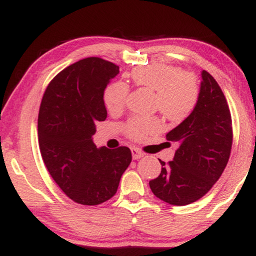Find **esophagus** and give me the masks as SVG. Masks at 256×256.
Listing matches in <instances>:
<instances>
[{
    "instance_id": "34e87169",
    "label": "esophagus",
    "mask_w": 256,
    "mask_h": 256,
    "mask_svg": "<svg viewBox=\"0 0 256 256\" xmlns=\"http://www.w3.org/2000/svg\"><path fill=\"white\" fill-rule=\"evenodd\" d=\"M131 152H132V158H134V160H138V158L144 156V152H140L138 148H132Z\"/></svg>"
}]
</instances>
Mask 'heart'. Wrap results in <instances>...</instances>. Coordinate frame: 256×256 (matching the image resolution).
<instances>
[{"label": "heart", "mask_w": 256, "mask_h": 256, "mask_svg": "<svg viewBox=\"0 0 256 256\" xmlns=\"http://www.w3.org/2000/svg\"><path fill=\"white\" fill-rule=\"evenodd\" d=\"M130 78L136 86L154 92V104L165 118L180 122L194 110L198 100V85L192 73L182 72L171 64H155L138 67ZM128 89L122 82L107 85L104 91V104L110 113H118L124 108ZM158 122L152 118H134L126 125L131 138L140 140L158 128Z\"/></svg>", "instance_id": "obj_1"}]
</instances>
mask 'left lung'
<instances>
[{
    "label": "left lung",
    "mask_w": 256,
    "mask_h": 256,
    "mask_svg": "<svg viewBox=\"0 0 256 256\" xmlns=\"http://www.w3.org/2000/svg\"><path fill=\"white\" fill-rule=\"evenodd\" d=\"M198 100L186 119L166 134L178 149L161 173L149 182L152 194L172 206H186L210 190L224 172L232 146V122L219 84L201 72Z\"/></svg>",
    "instance_id": "obj_1"
}]
</instances>
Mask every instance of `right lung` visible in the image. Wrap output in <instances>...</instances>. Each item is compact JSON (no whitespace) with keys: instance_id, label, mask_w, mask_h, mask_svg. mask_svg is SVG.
<instances>
[{"instance_id":"add662e5","label":"right lung","mask_w":256,"mask_h":256,"mask_svg":"<svg viewBox=\"0 0 256 256\" xmlns=\"http://www.w3.org/2000/svg\"><path fill=\"white\" fill-rule=\"evenodd\" d=\"M119 66L98 58L71 64L50 82L38 114V143L49 173L74 202L96 206L113 198L130 165L128 146L96 148V122H104V91Z\"/></svg>"}]
</instances>
